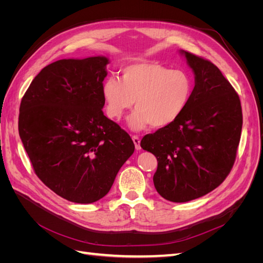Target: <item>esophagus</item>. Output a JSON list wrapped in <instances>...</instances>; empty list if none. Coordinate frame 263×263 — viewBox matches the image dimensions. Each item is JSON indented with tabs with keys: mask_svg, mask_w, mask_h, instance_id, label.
<instances>
[{
	"mask_svg": "<svg viewBox=\"0 0 263 263\" xmlns=\"http://www.w3.org/2000/svg\"><path fill=\"white\" fill-rule=\"evenodd\" d=\"M133 141H134V145H135V148H136L137 150H140L141 147H140V138L137 136V135H134V136L132 137Z\"/></svg>",
	"mask_w": 263,
	"mask_h": 263,
	"instance_id": "esophagus-1",
	"label": "esophagus"
}]
</instances>
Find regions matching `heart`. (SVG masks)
<instances>
[{
    "mask_svg": "<svg viewBox=\"0 0 263 263\" xmlns=\"http://www.w3.org/2000/svg\"><path fill=\"white\" fill-rule=\"evenodd\" d=\"M193 91L191 76L183 70H173L154 62L133 63L122 70V81L107 78L102 85V95L107 115L121 118L126 110H136L128 118L133 130L149 125L161 128L184 112Z\"/></svg>",
    "mask_w": 263,
    "mask_h": 263,
    "instance_id": "obj_1",
    "label": "heart"
}]
</instances>
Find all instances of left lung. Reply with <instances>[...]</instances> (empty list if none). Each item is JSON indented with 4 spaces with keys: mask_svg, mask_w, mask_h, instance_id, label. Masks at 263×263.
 I'll return each mask as SVG.
<instances>
[{
    "mask_svg": "<svg viewBox=\"0 0 263 263\" xmlns=\"http://www.w3.org/2000/svg\"><path fill=\"white\" fill-rule=\"evenodd\" d=\"M195 85L177 121L146 135L140 146L154 154L157 192L171 202L195 200L216 189L232 170L242 128L240 100L220 70L181 50Z\"/></svg>",
    "mask_w": 263,
    "mask_h": 263,
    "instance_id": "obj_1",
    "label": "left lung"
}]
</instances>
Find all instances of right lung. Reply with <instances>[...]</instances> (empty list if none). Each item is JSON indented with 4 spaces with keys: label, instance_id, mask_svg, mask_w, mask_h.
<instances>
[{
    "label": "right lung",
    "instance_id": "1",
    "mask_svg": "<svg viewBox=\"0 0 263 263\" xmlns=\"http://www.w3.org/2000/svg\"><path fill=\"white\" fill-rule=\"evenodd\" d=\"M104 55L61 59L39 72L21 102L18 133L37 177L66 200L104 197L135 150L103 113Z\"/></svg>",
    "mask_w": 263,
    "mask_h": 263
}]
</instances>
